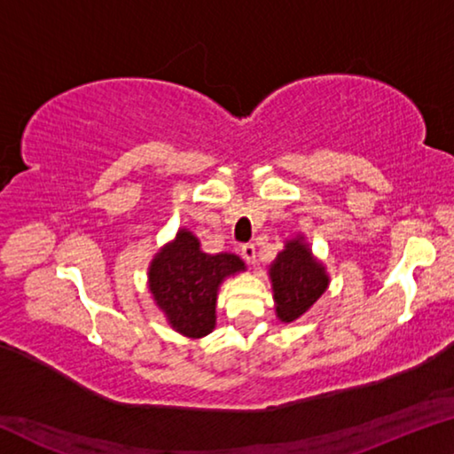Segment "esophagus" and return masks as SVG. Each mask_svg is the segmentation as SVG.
Instances as JSON below:
<instances>
[{
    "label": "esophagus",
    "instance_id": "34e87169",
    "mask_svg": "<svg viewBox=\"0 0 454 454\" xmlns=\"http://www.w3.org/2000/svg\"><path fill=\"white\" fill-rule=\"evenodd\" d=\"M240 254H242V258L246 260V262L254 264V260H256V248H254V244H244L242 248H240Z\"/></svg>",
    "mask_w": 454,
    "mask_h": 454
}]
</instances>
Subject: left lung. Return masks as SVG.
<instances>
[{"label": "left lung", "mask_w": 454, "mask_h": 454, "mask_svg": "<svg viewBox=\"0 0 454 454\" xmlns=\"http://www.w3.org/2000/svg\"><path fill=\"white\" fill-rule=\"evenodd\" d=\"M276 317L282 322H294L325 294L328 274L325 264L312 256L310 246L302 236L288 240L270 264Z\"/></svg>", "instance_id": "8db88e82"}]
</instances>
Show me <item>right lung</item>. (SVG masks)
Listing matches in <instances>:
<instances>
[{
  "mask_svg": "<svg viewBox=\"0 0 454 454\" xmlns=\"http://www.w3.org/2000/svg\"><path fill=\"white\" fill-rule=\"evenodd\" d=\"M244 270L240 256L208 254L190 230L180 228L174 240L152 258L148 286L176 333L202 338L216 326L220 284Z\"/></svg>",
  "mask_w": 454,
  "mask_h": 454,
  "instance_id": "add662e5",
  "label": "right lung"
}]
</instances>
